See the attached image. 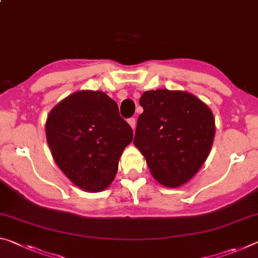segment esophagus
<instances>
[{"mask_svg":"<svg viewBox=\"0 0 258 258\" xmlns=\"http://www.w3.org/2000/svg\"><path fill=\"white\" fill-rule=\"evenodd\" d=\"M128 124L131 125V127H132L133 130L136 128V125H137V120H136V118H130L128 119Z\"/></svg>","mask_w":258,"mask_h":258,"instance_id":"34e87169","label":"esophagus"}]
</instances>
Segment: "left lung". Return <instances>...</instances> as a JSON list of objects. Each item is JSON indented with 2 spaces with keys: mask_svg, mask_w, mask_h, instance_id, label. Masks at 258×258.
Instances as JSON below:
<instances>
[{
  "mask_svg": "<svg viewBox=\"0 0 258 258\" xmlns=\"http://www.w3.org/2000/svg\"><path fill=\"white\" fill-rule=\"evenodd\" d=\"M139 103L144 112L138 118L134 146L159 183L183 185L209 156L215 138L214 114L186 92L147 91Z\"/></svg>",
  "mask_w": 258,
  "mask_h": 258,
  "instance_id": "left-lung-1",
  "label": "left lung"
}]
</instances>
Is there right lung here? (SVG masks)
<instances>
[{
  "mask_svg": "<svg viewBox=\"0 0 258 258\" xmlns=\"http://www.w3.org/2000/svg\"><path fill=\"white\" fill-rule=\"evenodd\" d=\"M46 134L56 164L81 189L101 191L114 179L133 139L116 102L102 92L68 96L49 112Z\"/></svg>",
  "mask_w": 258,
  "mask_h": 258,
  "instance_id": "add662e5",
  "label": "right lung"
}]
</instances>
